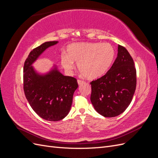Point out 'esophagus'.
<instances>
[{
	"label": "esophagus",
	"mask_w": 158,
	"mask_h": 158,
	"mask_svg": "<svg viewBox=\"0 0 158 158\" xmlns=\"http://www.w3.org/2000/svg\"><path fill=\"white\" fill-rule=\"evenodd\" d=\"M77 82H78V85H82V84H84V83H85L84 81H83V80H77Z\"/></svg>",
	"instance_id": "34e87169"
}]
</instances>
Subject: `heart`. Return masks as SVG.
I'll return each mask as SVG.
<instances>
[{
  "label": "heart",
  "mask_w": 158,
  "mask_h": 158,
  "mask_svg": "<svg viewBox=\"0 0 158 158\" xmlns=\"http://www.w3.org/2000/svg\"><path fill=\"white\" fill-rule=\"evenodd\" d=\"M115 56L113 47L107 43H75L67 48V55L60 56L64 69L71 72L74 61L78 63V70L88 79L94 80L106 74Z\"/></svg>",
  "instance_id": "1"
}]
</instances>
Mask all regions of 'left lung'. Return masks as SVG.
<instances>
[{
  "instance_id": "obj_1",
  "label": "left lung",
  "mask_w": 158,
  "mask_h": 158,
  "mask_svg": "<svg viewBox=\"0 0 158 158\" xmlns=\"http://www.w3.org/2000/svg\"><path fill=\"white\" fill-rule=\"evenodd\" d=\"M91 102L98 113L114 117L130 105L136 86L135 63L125 47L118 45L117 57L107 73L90 82Z\"/></svg>"
}]
</instances>
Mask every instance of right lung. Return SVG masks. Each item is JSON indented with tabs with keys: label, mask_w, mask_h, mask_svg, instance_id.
<instances>
[{
	"label": "right lung",
	"mask_w": 158,
	"mask_h": 158,
	"mask_svg": "<svg viewBox=\"0 0 158 158\" xmlns=\"http://www.w3.org/2000/svg\"><path fill=\"white\" fill-rule=\"evenodd\" d=\"M58 41H47L33 49L23 66V91L30 106L38 115L49 121H58L69 114L73 94L78 84L75 78L62 74L56 66L40 74L31 64L49 47Z\"/></svg>",
	"instance_id": "right-lung-1"
}]
</instances>
